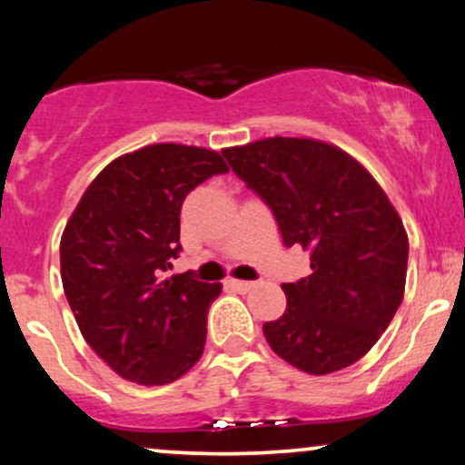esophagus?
<instances>
[{
    "label": "esophagus",
    "mask_w": 465,
    "mask_h": 465,
    "mask_svg": "<svg viewBox=\"0 0 465 465\" xmlns=\"http://www.w3.org/2000/svg\"><path fill=\"white\" fill-rule=\"evenodd\" d=\"M228 283H231L237 292H250V290H253L258 285L256 282H241V279H231V282H228Z\"/></svg>",
    "instance_id": "1"
}]
</instances>
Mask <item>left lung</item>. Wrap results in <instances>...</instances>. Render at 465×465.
<instances>
[{
	"label": "left lung",
	"instance_id": "obj_1",
	"mask_svg": "<svg viewBox=\"0 0 465 465\" xmlns=\"http://www.w3.org/2000/svg\"><path fill=\"white\" fill-rule=\"evenodd\" d=\"M234 173L275 215L283 243L311 256V275L283 283L288 307L262 330L272 351L330 374L371 351L402 302L409 237L377 180L347 152L309 137L224 148Z\"/></svg>",
	"mask_w": 465,
	"mask_h": 465
}]
</instances>
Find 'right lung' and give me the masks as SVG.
<instances>
[{"mask_svg": "<svg viewBox=\"0 0 465 465\" xmlns=\"http://www.w3.org/2000/svg\"><path fill=\"white\" fill-rule=\"evenodd\" d=\"M228 173L215 150L152 143L91 182L61 237V279L82 336L126 381L167 385L201 360L222 283L164 277L190 190Z\"/></svg>", "mask_w": 465, "mask_h": 465, "instance_id": "1", "label": "right lung"}]
</instances>
